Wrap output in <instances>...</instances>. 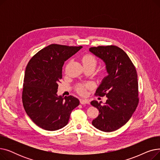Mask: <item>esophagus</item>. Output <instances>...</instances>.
Returning a JSON list of instances; mask_svg holds the SVG:
<instances>
[{
  "mask_svg": "<svg viewBox=\"0 0 160 160\" xmlns=\"http://www.w3.org/2000/svg\"><path fill=\"white\" fill-rule=\"evenodd\" d=\"M80 102L81 104H89V101L86 99H80Z\"/></svg>",
  "mask_w": 160,
  "mask_h": 160,
  "instance_id": "esophagus-1",
  "label": "esophagus"
}]
</instances>
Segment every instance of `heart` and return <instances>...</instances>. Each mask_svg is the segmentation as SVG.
Here are the masks:
<instances>
[{"mask_svg": "<svg viewBox=\"0 0 160 160\" xmlns=\"http://www.w3.org/2000/svg\"><path fill=\"white\" fill-rule=\"evenodd\" d=\"M82 62L84 67L92 66L95 68V67L97 64V60L96 58L90 54H84L82 57ZM106 72V70H103L101 72V74H105ZM91 87V84L89 83H80L76 87L77 92L80 95H84L86 93V89L87 88H89Z\"/></svg>", "mask_w": 160, "mask_h": 160, "instance_id": "heart-1", "label": "heart"}]
</instances>
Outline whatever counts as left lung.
<instances>
[{"label":"left lung","mask_w":160,"mask_h":160,"mask_svg":"<svg viewBox=\"0 0 160 160\" xmlns=\"http://www.w3.org/2000/svg\"><path fill=\"white\" fill-rule=\"evenodd\" d=\"M89 50L106 63L109 74L95 93L100 97L106 96L105 104L97 100L91 102L99 112L92 124L100 130L111 132L127 123L138 105L136 69L127 54L115 45L93 47Z\"/></svg>","instance_id":"obj_1"}]
</instances>
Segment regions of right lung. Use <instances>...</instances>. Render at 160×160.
<instances>
[{"mask_svg": "<svg viewBox=\"0 0 160 160\" xmlns=\"http://www.w3.org/2000/svg\"><path fill=\"white\" fill-rule=\"evenodd\" d=\"M51 44L41 49L29 61L25 71L22 100L24 110L39 127L48 131L68 123L71 112L79 105L72 95H57L65 61L82 48Z\"/></svg>", "mask_w": 160, "mask_h": 160, "instance_id": "right-lung-1", "label": "right lung"}]
</instances>
